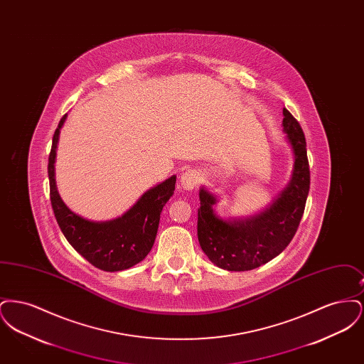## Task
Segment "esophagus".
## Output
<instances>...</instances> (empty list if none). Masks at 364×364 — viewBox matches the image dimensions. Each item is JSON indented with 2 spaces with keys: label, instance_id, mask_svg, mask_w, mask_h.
Masks as SVG:
<instances>
[{
  "label": "esophagus",
  "instance_id": "1",
  "mask_svg": "<svg viewBox=\"0 0 364 364\" xmlns=\"http://www.w3.org/2000/svg\"><path fill=\"white\" fill-rule=\"evenodd\" d=\"M200 181V173L195 169H188L187 172L181 174V178H180V186L181 188L184 190H193L198 187Z\"/></svg>",
  "mask_w": 364,
  "mask_h": 364
}]
</instances>
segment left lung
Returning a JSON list of instances; mask_svg holds the SVG:
<instances>
[{
  "mask_svg": "<svg viewBox=\"0 0 364 364\" xmlns=\"http://www.w3.org/2000/svg\"><path fill=\"white\" fill-rule=\"evenodd\" d=\"M282 131L294 153L288 186L259 213L242 218H223L215 211L218 196L199 190L198 240L215 266L229 272L257 269L279 255L294 239L310 191L306 138L300 124L284 107Z\"/></svg>",
  "mask_w": 364,
  "mask_h": 364,
  "instance_id": "8db88e82",
  "label": "left lung"
}]
</instances>
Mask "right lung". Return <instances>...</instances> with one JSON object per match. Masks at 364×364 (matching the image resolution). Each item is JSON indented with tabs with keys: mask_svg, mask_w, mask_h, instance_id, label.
Segmentation results:
<instances>
[{
	"mask_svg": "<svg viewBox=\"0 0 364 364\" xmlns=\"http://www.w3.org/2000/svg\"><path fill=\"white\" fill-rule=\"evenodd\" d=\"M65 114L53 135L48 173L53 211L70 245L92 266L104 272H120L135 266L151 251L161 211L173 195L176 176L146 191L122 217L110 221H91L73 213L61 199L55 186V151Z\"/></svg>",
	"mask_w": 364,
	"mask_h": 364,
	"instance_id": "1",
	"label": "right lung"
}]
</instances>
